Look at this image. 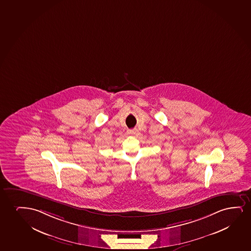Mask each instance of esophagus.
I'll return each instance as SVG.
<instances>
[{
	"label": "esophagus",
	"mask_w": 251,
	"mask_h": 251,
	"mask_svg": "<svg viewBox=\"0 0 251 251\" xmlns=\"http://www.w3.org/2000/svg\"><path fill=\"white\" fill-rule=\"evenodd\" d=\"M128 133L131 135H134V134H136L138 133V130H137L136 128H134V129H130V130H128Z\"/></svg>",
	"instance_id": "1"
}]
</instances>
